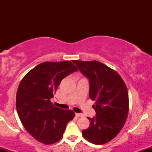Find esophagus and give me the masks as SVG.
Masks as SVG:
<instances>
[{"mask_svg":"<svg viewBox=\"0 0 152 152\" xmlns=\"http://www.w3.org/2000/svg\"><path fill=\"white\" fill-rule=\"evenodd\" d=\"M76 116L77 117H81V116H83V115L82 114H79V113H76Z\"/></svg>","mask_w":152,"mask_h":152,"instance_id":"obj_1","label":"esophagus"}]
</instances>
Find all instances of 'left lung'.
Listing matches in <instances>:
<instances>
[{
  "mask_svg": "<svg viewBox=\"0 0 152 152\" xmlns=\"http://www.w3.org/2000/svg\"><path fill=\"white\" fill-rule=\"evenodd\" d=\"M81 72L89 79V96L95 101V117L82 131L83 137L101 145L112 140L124 126L129 109L127 87L119 74L97 61L74 60Z\"/></svg>",
  "mask_w": 152,
  "mask_h": 152,
  "instance_id": "left-lung-1",
  "label": "left lung"
}]
</instances>
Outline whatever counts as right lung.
<instances>
[{
  "label": "right lung",
  "mask_w": 152,
  "mask_h": 152,
  "mask_svg": "<svg viewBox=\"0 0 152 152\" xmlns=\"http://www.w3.org/2000/svg\"><path fill=\"white\" fill-rule=\"evenodd\" d=\"M78 69L72 62L46 61L25 75L16 93V109L24 128L38 142L52 144L63 137L75 113L50 102L61 81Z\"/></svg>",
  "instance_id": "add662e5"
}]
</instances>
